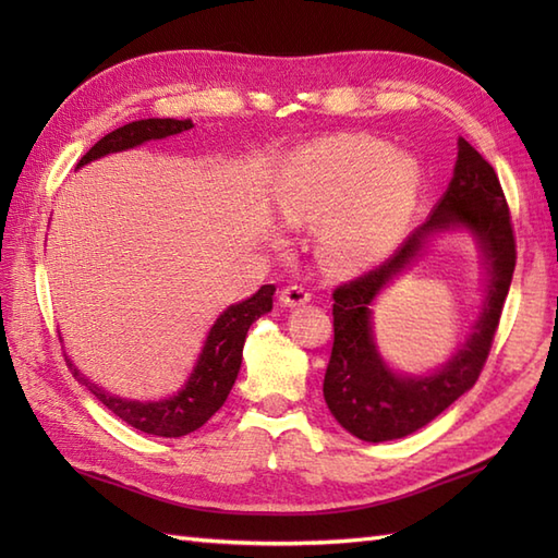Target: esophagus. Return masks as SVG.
<instances>
[{
	"instance_id": "1",
	"label": "esophagus",
	"mask_w": 558,
	"mask_h": 558,
	"mask_svg": "<svg viewBox=\"0 0 558 558\" xmlns=\"http://www.w3.org/2000/svg\"><path fill=\"white\" fill-rule=\"evenodd\" d=\"M312 300V292L306 290L304 286H288L280 294V302L286 306H300Z\"/></svg>"
}]
</instances>
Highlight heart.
Returning a JSON list of instances; mask_svg holds the SVG:
<instances>
[{"mask_svg": "<svg viewBox=\"0 0 558 558\" xmlns=\"http://www.w3.org/2000/svg\"><path fill=\"white\" fill-rule=\"evenodd\" d=\"M417 198L414 162L357 134L324 138L292 160L280 182V216L322 222L318 254L333 270H354L398 240Z\"/></svg>", "mask_w": 558, "mask_h": 558, "instance_id": "obj_1", "label": "heart"}]
</instances>
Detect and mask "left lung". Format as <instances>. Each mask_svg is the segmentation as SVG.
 I'll use <instances>...</instances> for the list:
<instances>
[{
  "mask_svg": "<svg viewBox=\"0 0 558 558\" xmlns=\"http://www.w3.org/2000/svg\"><path fill=\"white\" fill-rule=\"evenodd\" d=\"M468 227L490 264V292L476 333L441 373L424 379L396 377L377 357L368 304L385 282L416 255L434 231ZM515 268V234L499 174L458 138V162L448 192L422 228L381 266L333 290V350L324 376V398L333 417L362 441L381 444L422 429L475 386L487 364L494 333Z\"/></svg>",
  "mask_w": 558,
  "mask_h": 558,
  "instance_id": "8db88e82",
  "label": "left lung"
}]
</instances>
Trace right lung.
<instances>
[{
	"label": "right lung",
	"instance_id": "add662e5",
	"mask_svg": "<svg viewBox=\"0 0 558 558\" xmlns=\"http://www.w3.org/2000/svg\"><path fill=\"white\" fill-rule=\"evenodd\" d=\"M192 126L194 124L189 120H138L132 124H124L120 129H114L108 136H102L98 144L78 160V168L90 160L108 156V153L134 148L150 138L182 134ZM272 292H276V286H264L254 298H248L240 304H232L228 312L220 314V318L213 324L206 338V345L204 352H201L194 374L189 376V381L180 393L168 400L138 402L110 396L108 390H102L98 384L88 381V378L69 360L66 364L71 374H74L105 408L112 410L122 422L132 424L134 429L168 438L186 436L196 432L198 426H204L213 414L222 408V402L228 400L236 372H240L242 364L246 330L258 316H264L272 310Z\"/></svg>",
	"mask_w": 558,
	"mask_h": 558
}]
</instances>
